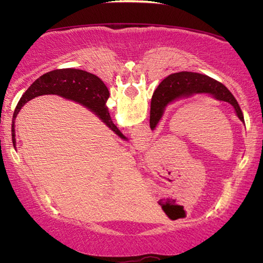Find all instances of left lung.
Here are the masks:
<instances>
[{"instance_id": "obj_1", "label": "left lung", "mask_w": 263, "mask_h": 263, "mask_svg": "<svg viewBox=\"0 0 263 263\" xmlns=\"http://www.w3.org/2000/svg\"><path fill=\"white\" fill-rule=\"evenodd\" d=\"M196 95H208L213 97L214 99L231 104L236 111L237 117L244 122L243 112L236 98L221 82L203 74L181 71V73L168 75L158 86L156 95L153 96L152 103H151V129L152 130L156 129L167 105Z\"/></svg>"}]
</instances>
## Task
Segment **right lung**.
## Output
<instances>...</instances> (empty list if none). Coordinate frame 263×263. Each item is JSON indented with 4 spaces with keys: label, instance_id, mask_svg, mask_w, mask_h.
<instances>
[{
    "label": "right lung",
    "instance_id": "add662e5",
    "mask_svg": "<svg viewBox=\"0 0 263 263\" xmlns=\"http://www.w3.org/2000/svg\"><path fill=\"white\" fill-rule=\"evenodd\" d=\"M43 95H57L66 99L80 103L100 118L104 124L107 125L115 134L121 139L127 140L111 120L109 110L105 105L109 98V89L105 84L95 74L88 71L75 69V68H63L49 71L38 78L27 91L21 97L14 110L12 121V140L13 145H16L15 139V118L25 104L31 99Z\"/></svg>",
    "mask_w": 263,
    "mask_h": 263
}]
</instances>
